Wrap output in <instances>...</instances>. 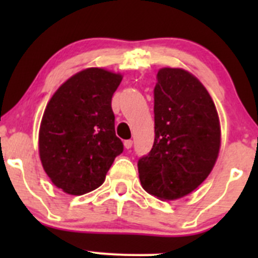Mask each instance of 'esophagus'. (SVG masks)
<instances>
[{"label": "esophagus", "instance_id": "34e87169", "mask_svg": "<svg viewBox=\"0 0 258 258\" xmlns=\"http://www.w3.org/2000/svg\"><path fill=\"white\" fill-rule=\"evenodd\" d=\"M132 144H134V142H132L131 140H126V141L123 142V145H124V148H127V150H130V148L132 147Z\"/></svg>", "mask_w": 258, "mask_h": 258}]
</instances>
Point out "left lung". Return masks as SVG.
<instances>
[{
	"mask_svg": "<svg viewBox=\"0 0 258 258\" xmlns=\"http://www.w3.org/2000/svg\"><path fill=\"white\" fill-rule=\"evenodd\" d=\"M155 142L139 160L142 187L161 200L196 189L215 166L220 119L210 93L182 69H161L153 90Z\"/></svg>",
	"mask_w": 258,
	"mask_h": 258,
	"instance_id": "8db88e82",
	"label": "left lung"
}]
</instances>
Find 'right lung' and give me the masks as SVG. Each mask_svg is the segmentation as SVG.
Masks as SVG:
<instances>
[{
    "mask_svg": "<svg viewBox=\"0 0 258 258\" xmlns=\"http://www.w3.org/2000/svg\"><path fill=\"white\" fill-rule=\"evenodd\" d=\"M122 76L103 69L69 79L47 103L38 135L43 170L69 195H85L103 183L123 151L116 136L111 101Z\"/></svg>",
    "mask_w": 258,
    "mask_h": 258,
    "instance_id": "right-lung-1",
    "label": "right lung"
}]
</instances>
